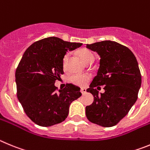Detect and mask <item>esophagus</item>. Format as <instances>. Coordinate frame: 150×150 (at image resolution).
<instances>
[{
    "mask_svg": "<svg viewBox=\"0 0 150 150\" xmlns=\"http://www.w3.org/2000/svg\"><path fill=\"white\" fill-rule=\"evenodd\" d=\"M81 93L83 95V94H85V93H87V90H86V89L82 88L81 90Z\"/></svg>",
    "mask_w": 150,
    "mask_h": 150,
    "instance_id": "34e87169",
    "label": "esophagus"
}]
</instances>
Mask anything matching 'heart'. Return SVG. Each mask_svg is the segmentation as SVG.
Returning a JSON list of instances; mask_svg holds the SVG:
<instances>
[{
  "label": "heart",
  "mask_w": 150,
  "mask_h": 150,
  "mask_svg": "<svg viewBox=\"0 0 150 150\" xmlns=\"http://www.w3.org/2000/svg\"><path fill=\"white\" fill-rule=\"evenodd\" d=\"M78 56L80 57L82 61L85 64H91L93 63L95 60V57L93 54L90 51L86 49V48H82L78 52ZM69 58V54L67 53L64 55L63 59V67L64 69H67V63H68ZM90 75H72L69 77V81L71 83L77 85V86H81L83 87L87 84V82L90 80Z\"/></svg>",
  "instance_id": "1"
}]
</instances>
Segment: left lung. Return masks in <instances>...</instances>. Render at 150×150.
Segmentation results:
<instances>
[{
  "label": "left lung",
  "instance_id": "obj_1",
  "mask_svg": "<svg viewBox=\"0 0 150 150\" xmlns=\"http://www.w3.org/2000/svg\"><path fill=\"white\" fill-rule=\"evenodd\" d=\"M87 48L100 56L99 68L87 92L94 97L86 107V116L93 123L103 127L117 125L129 113L137 99L141 85V71L132 51L117 42L87 44ZM104 85L105 93L97 88Z\"/></svg>",
  "mask_w": 150,
  "mask_h": 150
}]
</instances>
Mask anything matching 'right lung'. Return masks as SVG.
Instances as JSON below:
<instances>
[{"label":"right lung","mask_w":150,"mask_h":150,"mask_svg":"<svg viewBox=\"0 0 150 150\" xmlns=\"http://www.w3.org/2000/svg\"><path fill=\"white\" fill-rule=\"evenodd\" d=\"M81 45L52 36L35 42L23 54L16 71L17 97L36 125L47 127L64 121L70 104L81 96L80 88L72 83L63 90L54 86L64 73V55Z\"/></svg>","instance_id":"add662e5"}]
</instances>
